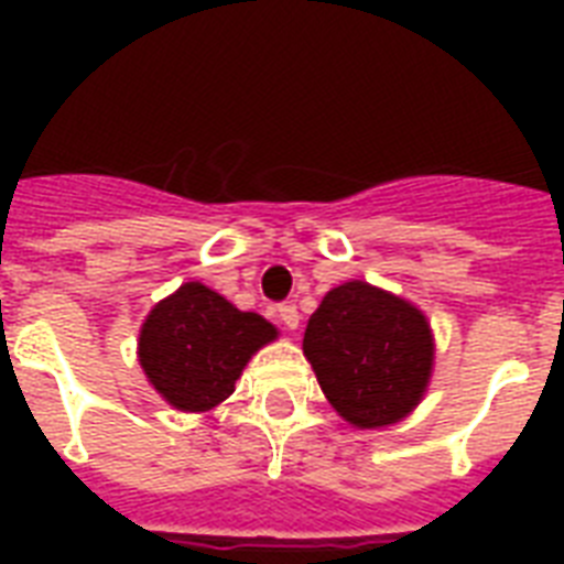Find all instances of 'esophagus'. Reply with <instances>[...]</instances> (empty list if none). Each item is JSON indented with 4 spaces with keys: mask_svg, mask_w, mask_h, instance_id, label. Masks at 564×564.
<instances>
[{
    "mask_svg": "<svg viewBox=\"0 0 564 564\" xmlns=\"http://www.w3.org/2000/svg\"><path fill=\"white\" fill-rule=\"evenodd\" d=\"M278 322H281L286 330H299L301 325L299 307H295V304H281V307H278Z\"/></svg>",
    "mask_w": 564,
    "mask_h": 564,
    "instance_id": "1",
    "label": "esophagus"
}]
</instances>
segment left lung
I'll list each match as a JSON object with an SVG mask.
<instances>
[{
	"label": "left lung",
	"mask_w": 564,
	"mask_h": 564,
	"mask_svg": "<svg viewBox=\"0 0 564 564\" xmlns=\"http://www.w3.org/2000/svg\"><path fill=\"white\" fill-rule=\"evenodd\" d=\"M304 357L351 427L380 430L406 419L427 394L436 339L412 301L345 281L310 316Z\"/></svg>",
	"instance_id": "8db88e82"
}]
</instances>
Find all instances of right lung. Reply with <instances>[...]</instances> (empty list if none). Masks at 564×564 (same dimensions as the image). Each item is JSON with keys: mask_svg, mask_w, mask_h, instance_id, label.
Returning <instances> with one entry per match:
<instances>
[{"mask_svg": "<svg viewBox=\"0 0 564 564\" xmlns=\"http://www.w3.org/2000/svg\"><path fill=\"white\" fill-rule=\"evenodd\" d=\"M278 339L260 313H242L202 281L158 301L137 339V360L163 401L181 412H210L234 394L248 360Z\"/></svg>", "mask_w": 564, "mask_h": 564, "instance_id": "right-lung-1", "label": "right lung"}]
</instances>
